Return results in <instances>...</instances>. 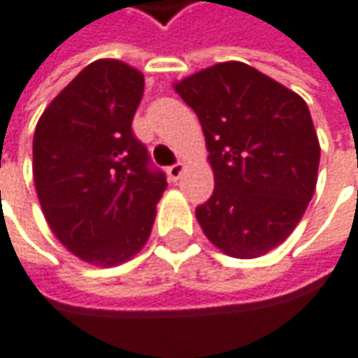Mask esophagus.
Listing matches in <instances>:
<instances>
[{
	"label": "esophagus",
	"mask_w": 358,
	"mask_h": 358,
	"mask_svg": "<svg viewBox=\"0 0 358 358\" xmlns=\"http://www.w3.org/2000/svg\"><path fill=\"white\" fill-rule=\"evenodd\" d=\"M182 172H184V164H182V162H178V164H172V166L166 168L168 178L172 180V182H176V180L182 176Z\"/></svg>",
	"instance_id": "esophagus-1"
}]
</instances>
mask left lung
I'll list each match as a JSON object with an SVG mask.
<instances>
[{"label":"left lung","instance_id":"left-lung-1","mask_svg":"<svg viewBox=\"0 0 358 358\" xmlns=\"http://www.w3.org/2000/svg\"><path fill=\"white\" fill-rule=\"evenodd\" d=\"M198 115L214 170V194L196 208L220 252L253 259L289 238L317 186L321 146L297 93L240 61L174 83Z\"/></svg>","mask_w":358,"mask_h":358}]
</instances>
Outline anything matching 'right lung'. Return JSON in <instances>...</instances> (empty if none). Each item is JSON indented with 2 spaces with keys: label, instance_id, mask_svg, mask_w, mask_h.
<instances>
[{
  "label": "right lung",
  "instance_id": "1",
  "mask_svg": "<svg viewBox=\"0 0 358 358\" xmlns=\"http://www.w3.org/2000/svg\"><path fill=\"white\" fill-rule=\"evenodd\" d=\"M144 75L99 59L49 103L33 134V180L55 238L87 264L129 262L150 238L166 176L150 170L132 118Z\"/></svg>",
  "mask_w": 358,
  "mask_h": 358
}]
</instances>
